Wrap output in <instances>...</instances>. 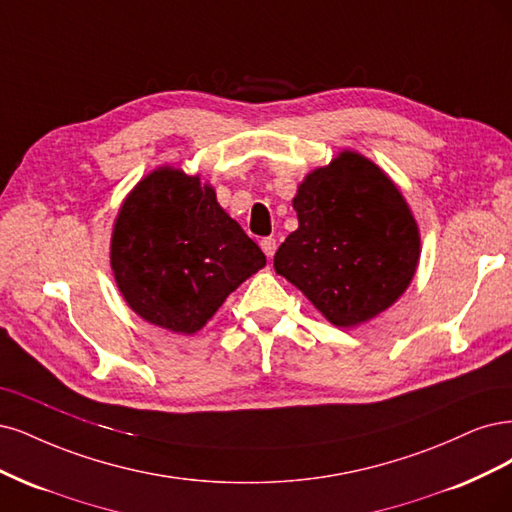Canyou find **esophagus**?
<instances>
[{
  "mask_svg": "<svg viewBox=\"0 0 512 512\" xmlns=\"http://www.w3.org/2000/svg\"><path fill=\"white\" fill-rule=\"evenodd\" d=\"M259 244H261V251L266 253L268 257H272L276 253V238H272V236L270 238H263Z\"/></svg>",
  "mask_w": 512,
  "mask_h": 512,
  "instance_id": "34e87169",
  "label": "esophagus"
}]
</instances>
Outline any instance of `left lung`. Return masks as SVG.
Segmentation results:
<instances>
[{"label":"left lung","mask_w":512,"mask_h":512,"mask_svg":"<svg viewBox=\"0 0 512 512\" xmlns=\"http://www.w3.org/2000/svg\"><path fill=\"white\" fill-rule=\"evenodd\" d=\"M298 229L274 270L338 327L387 310L415 276L421 238L393 180L364 155L342 151L310 172L293 197Z\"/></svg>","instance_id":"obj_1"}]
</instances>
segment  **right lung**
<instances>
[{
	"mask_svg": "<svg viewBox=\"0 0 512 512\" xmlns=\"http://www.w3.org/2000/svg\"><path fill=\"white\" fill-rule=\"evenodd\" d=\"M110 266L136 315L176 334H195L229 293L266 266V255L200 176L159 168L123 202Z\"/></svg>",
	"mask_w": 512,
	"mask_h": 512,
	"instance_id": "obj_1",
	"label": "right lung"
}]
</instances>
